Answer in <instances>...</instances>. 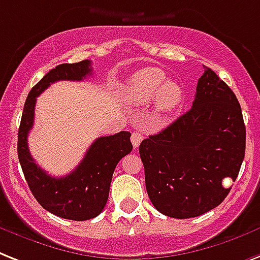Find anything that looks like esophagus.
Returning <instances> with one entry per match:
<instances>
[{"label":"esophagus","instance_id":"esophagus-1","mask_svg":"<svg viewBox=\"0 0 260 260\" xmlns=\"http://www.w3.org/2000/svg\"><path fill=\"white\" fill-rule=\"evenodd\" d=\"M141 141H142V134H141L140 132H133L132 143H133V146H134V149H137V147L140 146Z\"/></svg>","mask_w":260,"mask_h":260}]
</instances>
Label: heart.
Masks as SVG:
<instances>
[{
  "label": "heart",
  "instance_id": "obj_1",
  "mask_svg": "<svg viewBox=\"0 0 260 260\" xmlns=\"http://www.w3.org/2000/svg\"><path fill=\"white\" fill-rule=\"evenodd\" d=\"M128 103L143 106L154 99L155 111L165 115L181 103L182 88L174 82H166V74L159 68H145L136 72L124 87Z\"/></svg>",
  "mask_w": 260,
  "mask_h": 260
}]
</instances>
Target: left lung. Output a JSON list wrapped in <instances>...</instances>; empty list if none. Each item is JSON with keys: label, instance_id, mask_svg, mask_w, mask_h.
Returning <instances> with one entry per match:
<instances>
[{"label": "left lung", "instance_id": "obj_1", "mask_svg": "<svg viewBox=\"0 0 260 260\" xmlns=\"http://www.w3.org/2000/svg\"><path fill=\"white\" fill-rule=\"evenodd\" d=\"M246 126L234 91L211 70L199 79L189 111L140 145L151 204L189 219L221 204L244 159Z\"/></svg>", "mask_w": 260, "mask_h": 260}]
</instances>
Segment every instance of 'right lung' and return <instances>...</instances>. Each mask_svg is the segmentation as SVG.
Returning a JSON list of instances; mask_svg holds the SVG:
<instances>
[{
    "mask_svg": "<svg viewBox=\"0 0 260 260\" xmlns=\"http://www.w3.org/2000/svg\"><path fill=\"white\" fill-rule=\"evenodd\" d=\"M92 72L90 60L60 64L48 72L28 94L18 128L17 151L25 180L39 204L48 212L68 220H90L103 211L110 184L120 158L133 150L130 133L101 137L88 147L82 162L64 177H52L37 166L29 153L28 134L33 126L36 98L59 80L80 82Z\"/></svg>",
    "mask_w": 260,
    "mask_h": 260,
    "instance_id": "1",
    "label": "right lung"
}]
</instances>
